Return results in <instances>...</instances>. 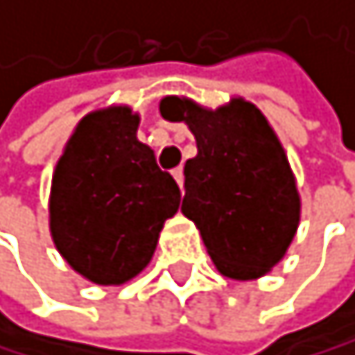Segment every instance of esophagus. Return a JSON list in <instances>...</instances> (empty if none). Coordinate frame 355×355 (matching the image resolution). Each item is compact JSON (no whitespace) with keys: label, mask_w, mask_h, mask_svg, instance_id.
Returning <instances> with one entry per match:
<instances>
[{"label":"esophagus","mask_w":355,"mask_h":355,"mask_svg":"<svg viewBox=\"0 0 355 355\" xmlns=\"http://www.w3.org/2000/svg\"><path fill=\"white\" fill-rule=\"evenodd\" d=\"M172 174H174L176 183H179V188L183 190V181H185V176H183V170H181V167H176V170H174Z\"/></svg>","instance_id":"1"}]
</instances>
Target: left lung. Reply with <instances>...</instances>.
<instances>
[{
	"instance_id": "8db88e82",
	"label": "left lung",
	"mask_w": 355,
	"mask_h": 355,
	"mask_svg": "<svg viewBox=\"0 0 355 355\" xmlns=\"http://www.w3.org/2000/svg\"><path fill=\"white\" fill-rule=\"evenodd\" d=\"M161 116L185 123L196 138L181 212L196 223L214 266L241 282L266 275L295 237L300 194L264 114L243 98L212 112L170 96Z\"/></svg>"
}]
</instances>
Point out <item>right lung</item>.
I'll use <instances>...</instances> for the list:
<instances>
[{"mask_svg":"<svg viewBox=\"0 0 355 355\" xmlns=\"http://www.w3.org/2000/svg\"><path fill=\"white\" fill-rule=\"evenodd\" d=\"M138 123V114L123 105L87 114L53 172V243L94 284L136 277L150 264L165 219L181 203L172 174L136 138Z\"/></svg>","mask_w":355,"mask_h":355,"instance_id":"obj_1","label":"right lung"}]
</instances>
